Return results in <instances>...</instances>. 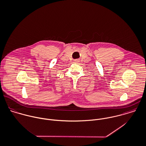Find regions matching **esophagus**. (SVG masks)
<instances>
[{"label": "esophagus", "instance_id": "obj_1", "mask_svg": "<svg viewBox=\"0 0 146 146\" xmlns=\"http://www.w3.org/2000/svg\"><path fill=\"white\" fill-rule=\"evenodd\" d=\"M75 62H78V60L76 59V60H75Z\"/></svg>", "mask_w": 146, "mask_h": 146}]
</instances>
